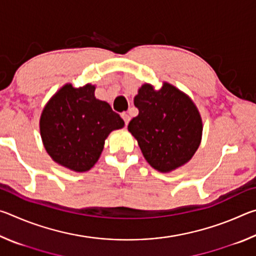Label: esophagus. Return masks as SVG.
<instances>
[{
  "label": "esophagus",
  "instance_id": "obj_1",
  "mask_svg": "<svg viewBox=\"0 0 256 256\" xmlns=\"http://www.w3.org/2000/svg\"><path fill=\"white\" fill-rule=\"evenodd\" d=\"M122 118H123L124 123H125V126H126V125H128V122H130V120H131V118H130V115L126 114V112H124V114H122Z\"/></svg>",
  "mask_w": 256,
  "mask_h": 256
}]
</instances>
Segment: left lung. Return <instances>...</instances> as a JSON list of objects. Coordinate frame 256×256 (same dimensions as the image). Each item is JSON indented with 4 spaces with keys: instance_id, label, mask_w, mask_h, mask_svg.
<instances>
[{
    "instance_id": "1",
    "label": "left lung",
    "mask_w": 256,
    "mask_h": 256,
    "mask_svg": "<svg viewBox=\"0 0 256 256\" xmlns=\"http://www.w3.org/2000/svg\"><path fill=\"white\" fill-rule=\"evenodd\" d=\"M134 106L138 115L128 128L154 170L170 172L193 157L201 142L202 120L186 94L170 84L158 92L144 84L134 97Z\"/></svg>"
}]
</instances>
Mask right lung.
<instances>
[{
  "instance_id": "1",
  "label": "right lung",
  "mask_w": 256,
  "mask_h": 256,
  "mask_svg": "<svg viewBox=\"0 0 256 256\" xmlns=\"http://www.w3.org/2000/svg\"><path fill=\"white\" fill-rule=\"evenodd\" d=\"M94 86H64L45 106L40 134L48 154L62 166L86 172L100 156L105 138L124 126L110 104L94 97Z\"/></svg>"
}]
</instances>
